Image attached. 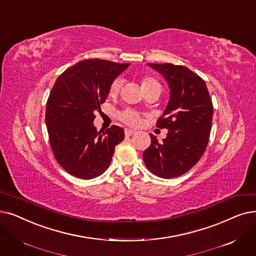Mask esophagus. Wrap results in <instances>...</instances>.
Returning a JSON list of instances; mask_svg holds the SVG:
<instances>
[{
	"label": "esophagus",
	"mask_w": 256,
	"mask_h": 256,
	"mask_svg": "<svg viewBox=\"0 0 256 256\" xmlns=\"http://www.w3.org/2000/svg\"><path fill=\"white\" fill-rule=\"evenodd\" d=\"M135 132H136L135 130H132V128H126V130H124V134H126V137L132 136V134H135Z\"/></svg>",
	"instance_id": "1"
}]
</instances>
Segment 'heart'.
I'll return each mask as SVG.
<instances>
[{
  "mask_svg": "<svg viewBox=\"0 0 256 256\" xmlns=\"http://www.w3.org/2000/svg\"><path fill=\"white\" fill-rule=\"evenodd\" d=\"M122 86V80L120 78H116L112 84H110V95H115L117 94L120 88ZM152 86H161L160 84L152 78V77H144V78L141 80V88L142 91L146 90V88H152ZM120 119L126 122V124H132V126H136L139 124V120H140V117L138 115V113L134 112V110H126L124 112H122L120 114Z\"/></svg>",
  "mask_w": 256,
  "mask_h": 256,
  "instance_id": "obj_1",
  "label": "heart"
}]
</instances>
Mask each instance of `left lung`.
Here are the masks:
<instances>
[{"label":"left lung","instance_id":"1","mask_svg":"<svg viewBox=\"0 0 256 256\" xmlns=\"http://www.w3.org/2000/svg\"><path fill=\"white\" fill-rule=\"evenodd\" d=\"M160 73L170 88V100L157 126L168 128L163 142L150 134V146L143 152L148 170L163 179L190 170L201 159L210 135L214 106L205 82L183 66L148 64Z\"/></svg>","mask_w":256,"mask_h":256}]
</instances>
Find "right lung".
<instances>
[{
    "instance_id": "obj_1",
    "label": "right lung",
    "mask_w": 256,
    "mask_h": 256,
    "mask_svg": "<svg viewBox=\"0 0 256 256\" xmlns=\"http://www.w3.org/2000/svg\"><path fill=\"white\" fill-rule=\"evenodd\" d=\"M130 64L86 60L66 70L55 82L46 106L51 148L70 174L90 180L102 174L112 161L124 130L113 126L106 132L94 126L95 110L106 102L112 82Z\"/></svg>"
}]
</instances>
